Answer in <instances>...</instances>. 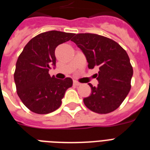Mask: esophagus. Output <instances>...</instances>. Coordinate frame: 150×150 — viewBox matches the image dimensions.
Returning a JSON list of instances; mask_svg holds the SVG:
<instances>
[{
  "label": "esophagus",
  "mask_w": 150,
  "mask_h": 150,
  "mask_svg": "<svg viewBox=\"0 0 150 150\" xmlns=\"http://www.w3.org/2000/svg\"><path fill=\"white\" fill-rule=\"evenodd\" d=\"M73 84H74V86H80V83L79 82H77V81H74V82H73Z\"/></svg>",
  "instance_id": "esophagus-1"
}]
</instances>
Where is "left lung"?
Here are the masks:
<instances>
[{"label":"left lung","instance_id":"obj_1","mask_svg":"<svg viewBox=\"0 0 150 150\" xmlns=\"http://www.w3.org/2000/svg\"><path fill=\"white\" fill-rule=\"evenodd\" d=\"M86 56L89 68L98 67L99 84L83 99L90 110L108 114L119 107L131 89L133 69L128 54L111 39L93 33L77 34L71 40Z\"/></svg>","mask_w":150,"mask_h":150}]
</instances>
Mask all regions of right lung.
Returning a JSON list of instances; mask_svg holds the SVG:
<instances>
[{"label":"right lung","instance_id":"obj_1","mask_svg":"<svg viewBox=\"0 0 150 150\" xmlns=\"http://www.w3.org/2000/svg\"><path fill=\"white\" fill-rule=\"evenodd\" d=\"M74 33L49 31L33 37L24 47L16 62L14 74L18 96L31 111L46 114L61 104L66 90L72 86V79H58L50 76V66H56L55 49L70 40Z\"/></svg>","mask_w":150,"mask_h":150}]
</instances>
